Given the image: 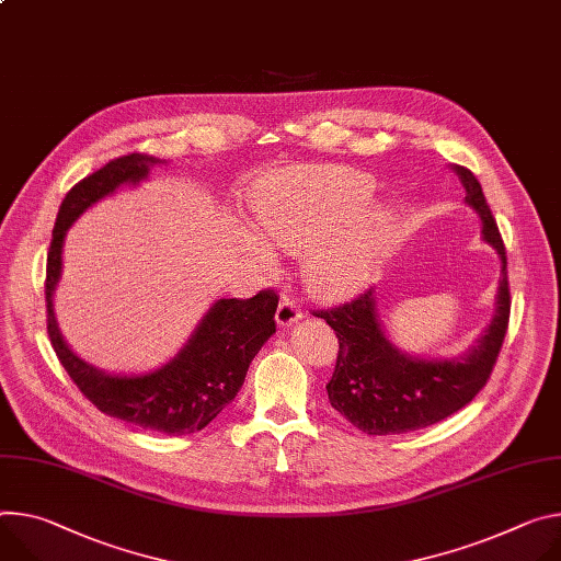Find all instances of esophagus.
Returning a JSON list of instances; mask_svg holds the SVG:
<instances>
[{"label":"esophagus","mask_w":561,"mask_h":561,"mask_svg":"<svg viewBox=\"0 0 561 561\" xmlns=\"http://www.w3.org/2000/svg\"><path fill=\"white\" fill-rule=\"evenodd\" d=\"M277 324L282 327V329H286V327H293V324H297L299 320H301V309H299V304L293 299V297H282L279 299V307H277Z\"/></svg>","instance_id":"obj_1"}]
</instances>
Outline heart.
<instances>
[{
	"label": "heart",
	"mask_w": 561,
	"mask_h": 561,
	"mask_svg": "<svg viewBox=\"0 0 561 561\" xmlns=\"http://www.w3.org/2000/svg\"><path fill=\"white\" fill-rule=\"evenodd\" d=\"M374 179L342 165H309L275 174L252 198L260 239L290 257H307L304 279L327 299L360 290L396 234V213L387 203L363 208ZM260 268L273 257L260 243L248 245Z\"/></svg>",
	"instance_id": "heart-1"
}]
</instances>
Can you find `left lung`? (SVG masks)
I'll use <instances>...</instances> for the list:
<instances>
[{"mask_svg":"<svg viewBox=\"0 0 561 561\" xmlns=\"http://www.w3.org/2000/svg\"><path fill=\"white\" fill-rule=\"evenodd\" d=\"M451 170L466 187V203L481 219L483 241L501 260L496 309L477 344L458 358H416L400 351L382 331L374 288L337 309L316 313L335 331L340 344L327 385L331 407L371 436L414 432L463 410L485 387L507 331L511 288L503 239L477 176L461 165Z\"/></svg>","mask_w":561,"mask_h":561,"instance_id":"left-lung-1","label":"left lung"}]
</instances>
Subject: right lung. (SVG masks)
<instances>
[{
    "instance_id": "right-lung-1",
    "label": "right lung",
    "mask_w": 561,
    "mask_h": 561,
    "mask_svg": "<svg viewBox=\"0 0 561 561\" xmlns=\"http://www.w3.org/2000/svg\"><path fill=\"white\" fill-rule=\"evenodd\" d=\"M161 163L165 161L149 154H127L67 192L46 260V331L62 367L100 412L149 432L183 436L206 427L234 400L252 358L275 333L279 297L273 290H260L250 299L215 301L168 365L131 376L107 374L84 363L65 342L54 311L67 230L93 203L114 194L121 185H138Z\"/></svg>"
}]
</instances>
